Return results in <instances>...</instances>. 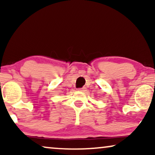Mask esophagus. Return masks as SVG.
Listing matches in <instances>:
<instances>
[{"label":"esophagus","instance_id":"esophagus-1","mask_svg":"<svg viewBox=\"0 0 155 155\" xmlns=\"http://www.w3.org/2000/svg\"><path fill=\"white\" fill-rule=\"evenodd\" d=\"M79 90L80 91H82V92H84V91H86V87H82V88L79 89Z\"/></svg>","mask_w":155,"mask_h":155}]
</instances>
